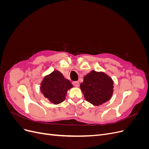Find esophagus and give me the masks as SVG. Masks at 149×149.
I'll return each mask as SVG.
<instances>
[{
	"instance_id": "1",
	"label": "esophagus",
	"mask_w": 149,
	"mask_h": 149,
	"mask_svg": "<svg viewBox=\"0 0 149 149\" xmlns=\"http://www.w3.org/2000/svg\"><path fill=\"white\" fill-rule=\"evenodd\" d=\"M73 86H74L75 87H78L79 86V84L78 81H73Z\"/></svg>"
}]
</instances>
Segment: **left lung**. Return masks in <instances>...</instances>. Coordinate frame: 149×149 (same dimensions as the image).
<instances>
[{"instance_id": "1", "label": "left lung", "mask_w": 149, "mask_h": 149, "mask_svg": "<svg viewBox=\"0 0 149 149\" xmlns=\"http://www.w3.org/2000/svg\"><path fill=\"white\" fill-rule=\"evenodd\" d=\"M112 79L102 72L91 71L85 75L80 88L85 100L98 106L109 100L113 92Z\"/></svg>"}]
</instances>
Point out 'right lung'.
I'll list each match as a JSON object with an SVG mask.
<instances>
[{
  "label": "right lung",
  "mask_w": 149,
  "mask_h": 149,
  "mask_svg": "<svg viewBox=\"0 0 149 149\" xmlns=\"http://www.w3.org/2000/svg\"><path fill=\"white\" fill-rule=\"evenodd\" d=\"M72 87L68 79L60 71H55L43 79L40 90L48 100L57 104L65 100L68 89Z\"/></svg>",
  "instance_id": "right-lung-1"
}]
</instances>
